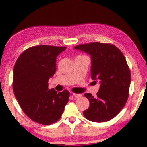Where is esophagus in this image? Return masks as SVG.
Returning a JSON list of instances; mask_svg holds the SVG:
<instances>
[{
  "mask_svg": "<svg viewBox=\"0 0 147 147\" xmlns=\"http://www.w3.org/2000/svg\"><path fill=\"white\" fill-rule=\"evenodd\" d=\"M73 95L74 96V97H76V98H79L82 96V94H77V93H73Z\"/></svg>",
  "mask_w": 147,
  "mask_h": 147,
  "instance_id": "34e87169",
  "label": "esophagus"
}]
</instances>
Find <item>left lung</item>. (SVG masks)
I'll use <instances>...</instances> for the list:
<instances>
[{"instance_id": "1", "label": "left lung", "mask_w": 147, "mask_h": 147, "mask_svg": "<svg viewBox=\"0 0 147 147\" xmlns=\"http://www.w3.org/2000/svg\"><path fill=\"white\" fill-rule=\"evenodd\" d=\"M74 49L90 54L91 78L101 84L96 96L84 94L89 101L84 117L96 123L111 120L118 115L128 98L131 74L125 57L111 43L93 42L78 45Z\"/></svg>"}]
</instances>
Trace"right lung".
I'll return each mask as SVG.
<instances>
[{"instance_id": "add662e5", "label": "right lung", "mask_w": 147, "mask_h": 147, "mask_svg": "<svg viewBox=\"0 0 147 147\" xmlns=\"http://www.w3.org/2000/svg\"><path fill=\"white\" fill-rule=\"evenodd\" d=\"M65 47L42 45L21 54L13 69V90L22 110L42 125L56 123L63 113L70 93L49 89L48 82L56 71V57Z\"/></svg>"}]
</instances>
